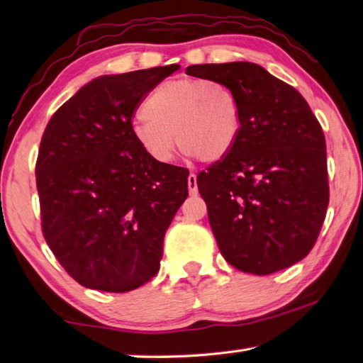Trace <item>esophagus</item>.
Masks as SVG:
<instances>
[{
    "mask_svg": "<svg viewBox=\"0 0 363 363\" xmlns=\"http://www.w3.org/2000/svg\"><path fill=\"white\" fill-rule=\"evenodd\" d=\"M187 186H189V194L190 195H196L199 194V187H196V176L194 173H190L187 177Z\"/></svg>",
    "mask_w": 363,
    "mask_h": 363,
    "instance_id": "obj_1",
    "label": "esophagus"
}]
</instances>
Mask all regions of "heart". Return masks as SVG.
Returning <instances> with one entry per match:
<instances>
[{"mask_svg": "<svg viewBox=\"0 0 363 363\" xmlns=\"http://www.w3.org/2000/svg\"><path fill=\"white\" fill-rule=\"evenodd\" d=\"M143 116L133 125V136L147 155L162 163L173 158L176 140L196 162H219L242 133L237 94L206 78H176L158 84L144 102Z\"/></svg>", "mask_w": 363, "mask_h": 363, "instance_id": "heart-1", "label": "heart"}]
</instances>
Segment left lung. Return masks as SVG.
Here are the masks:
<instances>
[{
    "mask_svg": "<svg viewBox=\"0 0 363 363\" xmlns=\"http://www.w3.org/2000/svg\"><path fill=\"white\" fill-rule=\"evenodd\" d=\"M186 73L229 86L242 107L235 147L196 176L220 255L255 275L293 266L315 245L328 208L320 123L293 86L257 64L190 65Z\"/></svg>",
    "mask_w": 363,
    "mask_h": 363,
    "instance_id": "obj_1",
    "label": "left lung"
}]
</instances>
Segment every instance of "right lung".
I'll return each mask as SVG.
<instances>
[{
    "label": "right lung",
    "instance_id": "right-lung-1",
    "mask_svg": "<svg viewBox=\"0 0 363 363\" xmlns=\"http://www.w3.org/2000/svg\"><path fill=\"white\" fill-rule=\"evenodd\" d=\"M177 69L96 78L43 133L35 167L43 235L86 288L126 293L158 272L164 232L189 195V171L147 155L133 136V113Z\"/></svg>",
    "mask_w": 363,
    "mask_h": 363
}]
</instances>
